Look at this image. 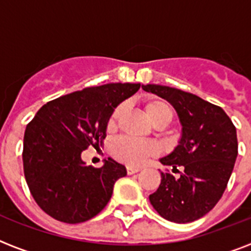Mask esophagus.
I'll return each instance as SVG.
<instances>
[{
	"instance_id": "obj_1",
	"label": "esophagus",
	"mask_w": 251,
	"mask_h": 251,
	"mask_svg": "<svg viewBox=\"0 0 251 251\" xmlns=\"http://www.w3.org/2000/svg\"><path fill=\"white\" fill-rule=\"evenodd\" d=\"M142 168L141 167H133V166H128L127 167V172L128 175H133V174H137V172H139Z\"/></svg>"
}]
</instances>
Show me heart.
<instances>
[{"label": "heart", "mask_w": 251, "mask_h": 251, "mask_svg": "<svg viewBox=\"0 0 251 251\" xmlns=\"http://www.w3.org/2000/svg\"><path fill=\"white\" fill-rule=\"evenodd\" d=\"M123 106H117L113 112L112 117L109 119V128H112L115 124L117 119L119 118ZM145 110L150 121L154 126H161L165 127L174 118V112L167 101L162 99H150L146 101ZM158 152V146L154 142L151 141H137V139L122 137L117 141L113 142L112 153L113 156L118 161L124 162L130 166H139L146 161V158L153 156Z\"/></svg>", "instance_id": "1"}]
</instances>
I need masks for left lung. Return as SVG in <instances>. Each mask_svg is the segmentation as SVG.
Masks as SVG:
<instances>
[{
	"mask_svg": "<svg viewBox=\"0 0 251 251\" xmlns=\"http://www.w3.org/2000/svg\"><path fill=\"white\" fill-rule=\"evenodd\" d=\"M142 89L166 99L182 126L177 147L159 162L183 172L178 178L161 172L150 201L166 220L191 223L211 211L225 191L238 157L236 128L223 108L191 93L156 84Z\"/></svg>",
	"mask_w": 251,
	"mask_h": 251,
	"instance_id": "8db88e82",
	"label": "left lung"
}]
</instances>
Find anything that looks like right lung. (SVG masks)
I'll use <instances>...</instances> for the list:
<instances>
[{
    "instance_id": "1",
    "label": "right lung",
    "mask_w": 251,
    "mask_h": 251,
    "mask_svg": "<svg viewBox=\"0 0 251 251\" xmlns=\"http://www.w3.org/2000/svg\"><path fill=\"white\" fill-rule=\"evenodd\" d=\"M141 84L110 83L85 88L49 101L27 124L24 136V174L37 205L56 220H90L109 202L115 181L127 175L123 165L104 159L86 166L81 153L106 136L108 122L122 101Z\"/></svg>"
}]
</instances>
